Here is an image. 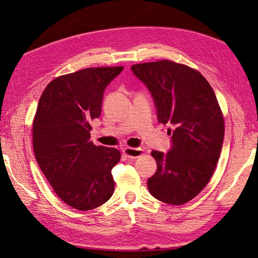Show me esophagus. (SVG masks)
<instances>
[{
  "label": "esophagus",
  "mask_w": 258,
  "mask_h": 258,
  "mask_svg": "<svg viewBox=\"0 0 258 258\" xmlns=\"http://www.w3.org/2000/svg\"><path fill=\"white\" fill-rule=\"evenodd\" d=\"M123 154L126 155V157L128 158H138L139 156H141L143 154V150L141 148H134V147H124L122 150Z\"/></svg>",
  "instance_id": "1"
}]
</instances>
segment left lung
I'll return each instance as SVG.
<instances>
[{"instance_id":"8db88e82","label":"left lung","mask_w":258,"mask_h":258,"mask_svg":"<svg viewBox=\"0 0 258 258\" xmlns=\"http://www.w3.org/2000/svg\"><path fill=\"white\" fill-rule=\"evenodd\" d=\"M150 91L158 122L169 123L171 147L153 151L157 171L147 179L156 199L184 205L205 188L224 141V118L215 93L198 71L169 60L131 67Z\"/></svg>"}]
</instances>
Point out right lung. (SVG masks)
<instances>
[{"mask_svg":"<svg viewBox=\"0 0 258 258\" xmlns=\"http://www.w3.org/2000/svg\"><path fill=\"white\" fill-rule=\"evenodd\" d=\"M123 67L89 68L57 77L43 91L32 139L36 161L54 192L74 209H96L112 197L113 147L90 141V122L101 115L106 87Z\"/></svg>","mask_w":258,"mask_h":258,"instance_id":"obj_1","label":"right lung"}]
</instances>
